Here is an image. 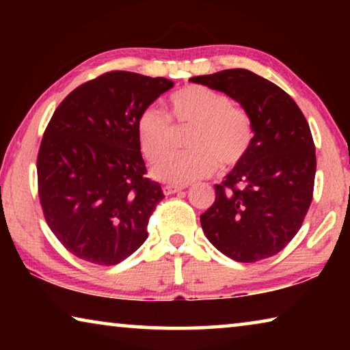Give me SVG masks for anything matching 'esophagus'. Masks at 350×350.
Listing matches in <instances>:
<instances>
[{
	"instance_id": "obj_1",
	"label": "esophagus",
	"mask_w": 350,
	"mask_h": 350,
	"mask_svg": "<svg viewBox=\"0 0 350 350\" xmlns=\"http://www.w3.org/2000/svg\"><path fill=\"white\" fill-rule=\"evenodd\" d=\"M185 188V187H182V185H165L163 187V193L167 194V196H170V194H174V193H177V191H182V189Z\"/></svg>"
}]
</instances>
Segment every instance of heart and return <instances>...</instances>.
Returning <instances> with one entry per match:
<instances>
[{
	"mask_svg": "<svg viewBox=\"0 0 350 350\" xmlns=\"http://www.w3.org/2000/svg\"><path fill=\"white\" fill-rule=\"evenodd\" d=\"M171 117L177 126H194L188 135L189 151L163 157L174 145L176 129L162 108L151 105L137 118V139L156 180L171 185L204 179L219 168H233L247 157L253 144L252 118L225 94L202 85L182 88L170 97Z\"/></svg>",
	"mask_w": 350,
	"mask_h": 350,
	"instance_id": "obj_1",
	"label": "heart"
}]
</instances>
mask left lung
<instances>
[{
    "instance_id": "obj_1",
    "label": "left lung",
    "mask_w": 350,
    "mask_h": 350,
    "mask_svg": "<svg viewBox=\"0 0 350 350\" xmlns=\"http://www.w3.org/2000/svg\"><path fill=\"white\" fill-rule=\"evenodd\" d=\"M222 91L252 118L247 157L215 185L216 199L200 225L225 256L238 262L275 256L298 233L315 185V144L295 100L247 69L189 79Z\"/></svg>"
}]
</instances>
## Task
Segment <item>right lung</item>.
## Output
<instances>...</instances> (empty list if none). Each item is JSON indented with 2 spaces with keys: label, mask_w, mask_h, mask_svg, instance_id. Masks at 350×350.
<instances>
[{
  "label": "right lung",
  "mask_w": 350,
  "mask_h": 350,
  "mask_svg": "<svg viewBox=\"0 0 350 350\" xmlns=\"http://www.w3.org/2000/svg\"><path fill=\"white\" fill-rule=\"evenodd\" d=\"M173 85L111 70L75 88L47 123L37 157L38 198L52 233L77 258L116 265L146 241L165 196L146 177L137 118Z\"/></svg>",
  "instance_id": "1"
}]
</instances>
